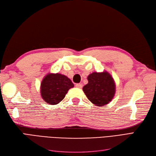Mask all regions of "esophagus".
Segmentation results:
<instances>
[{"mask_svg":"<svg viewBox=\"0 0 156 156\" xmlns=\"http://www.w3.org/2000/svg\"><path fill=\"white\" fill-rule=\"evenodd\" d=\"M75 87L81 88H82V87H83V84H81V83H77V84H75Z\"/></svg>","mask_w":156,"mask_h":156,"instance_id":"34e87169","label":"esophagus"}]
</instances>
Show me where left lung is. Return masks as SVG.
<instances>
[{"instance_id": "obj_1", "label": "left lung", "mask_w": 156, "mask_h": 156, "mask_svg": "<svg viewBox=\"0 0 156 156\" xmlns=\"http://www.w3.org/2000/svg\"><path fill=\"white\" fill-rule=\"evenodd\" d=\"M88 83L83 88L87 98L96 106L108 104L115 96L116 84L114 79L107 72H94L90 74Z\"/></svg>"}]
</instances>
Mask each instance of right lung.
I'll use <instances>...</instances> for the list:
<instances>
[{"label":"right lung","instance_id":"obj_1","mask_svg":"<svg viewBox=\"0 0 156 156\" xmlns=\"http://www.w3.org/2000/svg\"><path fill=\"white\" fill-rule=\"evenodd\" d=\"M73 87V83L66 75L58 73H48L41 83V96L48 104L56 105L64 98L69 89Z\"/></svg>","mask_w":156,"mask_h":156}]
</instances>
